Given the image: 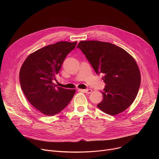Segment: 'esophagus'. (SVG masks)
Here are the masks:
<instances>
[{
	"mask_svg": "<svg viewBox=\"0 0 159 159\" xmlns=\"http://www.w3.org/2000/svg\"><path fill=\"white\" fill-rule=\"evenodd\" d=\"M81 91H84V92H85L86 93H88V94H89L91 93V92H92V90H91V89H80Z\"/></svg>",
	"mask_w": 159,
	"mask_h": 159,
	"instance_id": "34e87169",
	"label": "esophagus"
}]
</instances>
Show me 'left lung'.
Returning a JSON list of instances; mask_svg holds the SVG:
<instances>
[{
    "instance_id": "obj_1",
    "label": "left lung",
    "mask_w": 159,
    "mask_h": 159,
    "mask_svg": "<svg viewBox=\"0 0 159 159\" xmlns=\"http://www.w3.org/2000/svg\"><path fill=\"white\" fill-rule=\"evenodd\" d=\"M77 48L96 73L104 75L103 99L97 107L112 116L126 110L135 101L140 85V73L133 57L117 46L98 40L80 41Z\"/></svg>"
}]
</instances>
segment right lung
Masks as SVG:
<instances>
[{
  "mask_svg": "<svg viewBox=\"0 0 159 159\" xmlns=\"http://www.w3.org/2000/svg\"><path fill=\"white\" fill-rule=\"evenodd\" d=\"M77 43L62 41L40 48L31 53L21 66L19 79L23 93L44 115L53 116L61 112L74 96L75 89L57 87L53 80Z\"/></svg>",
  "mask_w": 159,
  "mask_h": 159,
  "instance_id": "obj_1",
  "label": "right lung"
}]
</instances>
